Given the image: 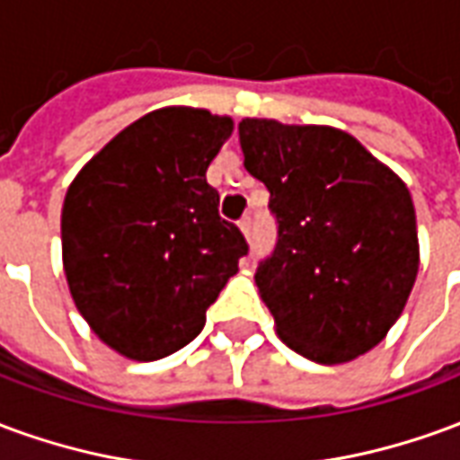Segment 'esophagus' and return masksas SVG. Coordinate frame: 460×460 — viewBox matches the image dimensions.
<instances>
[{"mask_svg": "<svg viewBox=\"0 0 460 460\" xmlns=\"http://www.w3.org/2000/svg\"><path fill=\"white\" fill-rule=\"evenodd\" d=\"M239 229L243 231V236H251V217H243L239 221Z\"/></svg>", "mask_w": 460, "mask_h": 460, "instance_id": "34e87169", "label": "esophagus"}]
</instances>
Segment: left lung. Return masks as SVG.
Listing matches in <instances>:
<instances>
[{
    "label": "left lung",
    "mask_w": 460,
    "mask_h": 460,
    "mask_svg": "<svg viewBox=\"0 0 460 460\" xmlns=\"http://www.w3.org/2000/svg\"><path fill=\"white\" fill-rule=\"evenodd\" d=\"M239 142L279 224L256 286L280 340L320 365L365 355L402 315L419 270L404 181L325 125L246 118Z\"/></svg>",
    "instance_id": "left-lung-1"
}]
</instances>
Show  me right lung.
I'll return each mask as SVG.
<instances>
[{"mask_svg":"<svg viewBox=\"0 0 460 460\" xmlns=\"http://www.w3.org/2000/svg\"><path fill=\"white\" fill-rule=\"evenodd\" d=\"M231 130L209 111L162 108L115 135L66 191L68 288L120 355L152 362L191 342L249 253L207 181Z\"/></svg>","mask_w":460,"mask_h":460,"instance_id":"add662e5","label":"right lung"}]
</instances>
